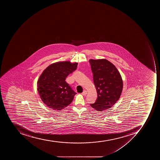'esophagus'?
<instances>
[{"instance_id":"esophagus-1","label":"esophagus","mask_w":160,"mask_h":160,"mask_svg":"<svg viewBox=\"0 0 160 160\" xmlns=\"http://www.w3.org/2000/svg\"><path fill=\"white\" fill-rule=\"evenodd\" d=\"M87 93H88L87 91H86V90H84V91H83V92H82V95H83V96H86V95H87Z\"/></svg>"}]
</instances>
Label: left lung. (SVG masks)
Returning a JSON list of instances; mask_svg holds the SVG:
<instances>
[{"instance_id":"1","label":"left lung","mask_w":160,"mask_h":160,"mask_svg":"<svg viewBox=\"0 0 160 160\" xmlns=\"http://www.w3.org/2000/svg\"><path fill=\"white\" fill-rule=\"evenodd\" d=\"M93 73L98 98L91 107L97 111L111 108L118 101L123 88L121 74L112 62L106 59L89 60Z\"/></svg>"}]
</instances>
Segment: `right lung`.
Returning <instances> with one entry per match:
<instances>
[{"label":"right lung","instance_id":"1","mask_svg":"<svg viewBox=\"0 0 160 160\" xmlns=\"http://www.w3.org/2000/svg\"><path fill=\"white\" fill-rule=\"evenodd\" d=\"M78 62H56L43 71L37 82L38 93L43 103L55 111L64 109L77 93L66 82V78L77 69Z\"/></svg>","mask_w":160,"mask_h":160}]
</instances>
